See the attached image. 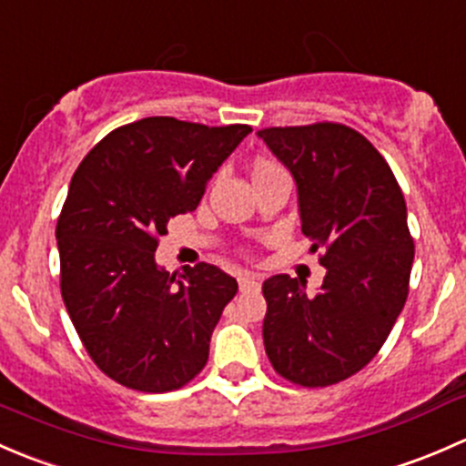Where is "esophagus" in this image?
<instances>
[{"mask_svg":"<svg viewBox=\"0 0 466 466\" xmlns=\"http://www.w3.org/2000/svg\"><path fill=\"white\" fill-rule=\"evenodd\" d=\"M259 286H261V279L257 275L246 272V275L238 277V289L241 290H259Z\"/></svg>","mask_w":466,"mask_h":466,"instance_id":"obj_1","label":"esophagus"}]
</instances>
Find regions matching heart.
Listing matches in <instances>:
<instances>
[{
	"label": "heart",
	"mask_w": 466,
	"mask_h": 466,
	"mask_svg": "<svg viewBox=\"0 0 466 466\" xmlns=\"http://www.w3.org/2000/svg\"><path fill=\"white\" fill-rule=\"evenodd\" d=\"M281 171H284V168H281L277 162H272V159L259 157L252 162V180H259V177H266V176H275V173H281Z\"/></svg>",
	"instance_id": "1"
}]
</instances>
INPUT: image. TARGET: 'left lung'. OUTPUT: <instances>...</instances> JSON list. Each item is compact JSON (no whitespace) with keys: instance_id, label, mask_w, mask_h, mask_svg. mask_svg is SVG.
<instances>
[{"instance_id":"1","label":"left lung","mask_w":466,"mask_h":466,"mask_svg":"<svg viewBox=\"0 0 466 466\" xmlns=\"http://www.w3.org/2000/svg\"><path fill=\"white\" fill-rule=\"evenodd\" d=\"M257 135L293 173L302 232L327 268L316 295L298 277L263 281V345L279 377L327 388L379 354L406 304L415 259L406 200L383 155L350 126Z\"/></svg>"}]
</instances>
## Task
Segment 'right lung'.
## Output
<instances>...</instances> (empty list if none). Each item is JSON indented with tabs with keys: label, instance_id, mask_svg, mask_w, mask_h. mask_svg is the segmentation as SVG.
<instances>
[{
	"label": "right lung",
	"instance_id": "add662e5",
	"mask_svg": "<svg viewBox=\"0 0 466 466\" xmlns=\"http://www.w3.org/2000/svg\"><path fill=\"white\" fill-rule=\"evenodd\" d=\"M248 133L243 124L146 116L112 130L78 164L56 225L60 293L87 354L116 383L171 392L205 368L237 279L211 263L176 279L155 250Z\"/></svg>",
	"mask_w": 466,
	"mask_h": 466
}]
</instances>
